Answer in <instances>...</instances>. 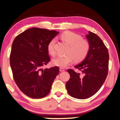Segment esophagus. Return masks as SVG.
I'll list each match as a JSON object with an SVG mask.
<instances>
[{
    "mask_svg": "<svg viewBox=\"0 0 120 120\" xmlns=\"http://www.w3.org/2000/svg\"><path fill=\"white\" fill-rule=\"evenodd\" d=\"M65 70L64 68H60V72H63V71H64Z\"/></svg>",
    "mask_w": 120,
    "mask_h": 120,
    "instance_id": "esophagus-1",
    "label": "esophagus"
}]
</instances>
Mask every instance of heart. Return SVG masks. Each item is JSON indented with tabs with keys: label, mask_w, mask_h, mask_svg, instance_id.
<instances>
[{
	"label": "heart",
	"mask_w": 120,
	"mask_h": 120,
	"mask_svg": "<svg viewBox=\"0 0 120 120\" xmlns=\"http://www.w3.org/2000/svg\"><path fill=\"white\" fill-rule=\"evenodd\" d=\"M61 38L64 41L70 45L67 55L59 56L52 60V64L60 68L65 67L72 63L74 60L80 62L84 60L90 50V44L87 40L82 39L79 34L71 31H66L61 34ZM56 40L52 39L49 42L47 49L49 54L52 56L56 54L55 44Z\"/></svg>",
	"instance_id": "heart-1"
}]
</instances>
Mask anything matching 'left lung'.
<instances>
[{
  "mask_svg": "<svg viewBox=\"0 0 120 120\" xmlns=\"http://www.w3.org/2000/svg\"><path fill=\"white\" fill-rule=\"evenodd\" d=\"M86 37L90 46L89 53L83 62L74 67L82 74L68 69L70 78L66 83L68 94L80 99L91 97L98 91L109 71V51L103 41L90 31Z\"/></svg>",
  "mask_w": 120,
  "mask_h": 120,
  "instance_id": "left-lung-1",
  "label": "left lung"
}]
</instances>
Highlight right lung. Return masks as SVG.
<instances>
[{
    "mask_svg": "<svg viewBox=\"0 0 120 120\" xmlns=\"http://www.w3.org/2000/svg\"><path fill=\"white\" fill-rule=\"evenodd\" d=\"M58 33L32 27L13 41L10 54L13 78L21 91L29 97L39 99L46 96L59 73L58 66L42 69L50 60L48 45Z\"/></svg>",
    "mask_w": 120,
    "mask_h": 120,
    "instance_id": "1",
    "label": "right lung"
}]
</instances>
